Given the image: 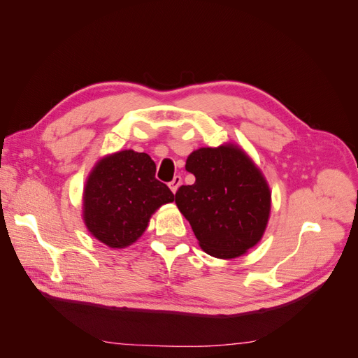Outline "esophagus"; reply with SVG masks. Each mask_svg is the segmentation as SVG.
Returning <instances> with one entry per match:
<instances>
[{
    "instance_id": "obj_1",
    "label": "esophagus",
    "mask_w": 358,
    "mask_h": 358,
    "mask_svg": "<svg viewBox=\"0 0 358 358\" xmlns=\"http://www.w3.org/2000/svg\"><path fill=\"white\" fill-rule=\"evenodd\" d=\"M180 183H182V178H180L179 175H176L175 178H173V180L169 183V187H170V189H171L173 194H175V192L178 191V188L180 187Z\"/></svg>"
}]
</instances>
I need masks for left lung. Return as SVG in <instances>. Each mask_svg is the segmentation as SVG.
<instances>
[{
	"instance_id": "8db88e82",
	"label": "left lung",
	"mask_w": 358,
	"mask_h": 358,
	"mask_svg": "<svg viewBox=\"0 0 358 358\" xmlns=\"http://www.w3.org/2000/svg\"><path fill=\"white\" fill-rule=\"evenodd\" d=\"M192 185L176 191V204L206 252L236 258L258 243L270 213V189L254 162L233 145L201 148L188 157Z\"/></svg>"
}]
</instances>
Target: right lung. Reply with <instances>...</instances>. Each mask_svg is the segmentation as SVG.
<instances>
[{"label": "right lung", "instance_id": "right-lung-1", "mask_svg": "<svg viewBox=\"0 0 358 358\" xmlns=\"http://www.w3.org/2000/svg\"><path fill=\"white\" fill-rule=\"evenodd\" d=\"M148 154L121 150L94 167L85 187L83 218L88 230L110 248H125L146 230L150 215L175 200L155 178Z\"/></svg>", "mask_w": 358, "mask_h": 358}]
</instances>
